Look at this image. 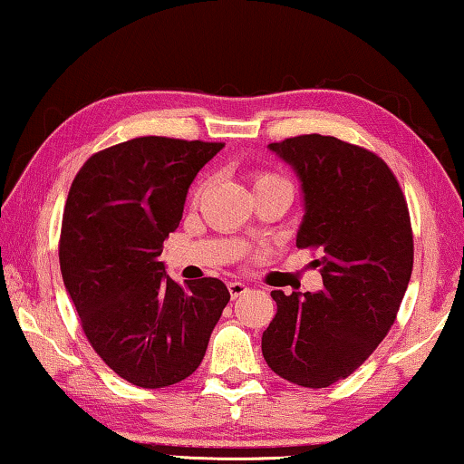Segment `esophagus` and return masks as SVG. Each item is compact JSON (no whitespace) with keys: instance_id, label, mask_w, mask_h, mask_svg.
Returning a JSON list of instances; mask_svg holds the SVG:
<instances>
[{"instance_id":"34e87169","label":"esophagus","mask_w":464,"mask_h":464,"mask_svg":"<svg viewBox=\"0 0 464 464\" xmlns=\"http://www.w3.org/2000/svg\"><path fill=\"white\" fill-rule=\"evenodd\" d=\"M227 286H229V293H231L233 299H237V297L246 295V293H247V285L239 283V281H231Z\"/></svg>"}]
</instances>
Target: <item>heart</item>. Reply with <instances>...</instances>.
Segmentation results:
<instances>
[{
	"label": "heart",
	"mask_w": 464,
	"mask_h": 464,
	"mask_svg": "<svg viewBox=\"0 0 464 464\" xmlns=\"http://www.w3.org/2000/svg\"><path fill=\"white\" fill-rule=\"evenodd\" d=\"M254 189L258 192V189H264V188H281V189H286V192H291V183L286 181L285 178H281V175L276 173H266V171H256L254 173ZM202 188H198L194 192V200L198 196H200Z\"/></svg>",
	"instance_id": "1"
}]
</instances>
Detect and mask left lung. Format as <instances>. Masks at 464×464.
Returning <instances> with one entry per match:
<instances>
[{
  "label": "left lung",
  "instance_id": "left-lung-1",
  "mask_svg": "<svg viewBox=\"0 0 464 464\" xmlns=\"http://www.w3.org/2000/svg\"><path fill=\"white\" fill-rule=\"evenodd\" d=\"M295 169L305 215L297 247L320 254L322 291H272L262 355L278 376L326 388L351 376L394 324L413 270L407 200L384 160L334 136L268 144Z\"/></svg>",
  "mask_w": 464,
  "mask_h": 464
}]
</instances>
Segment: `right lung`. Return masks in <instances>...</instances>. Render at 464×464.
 <instances>
[{"instance_id":"1","label":"right lung","mask_w":464,"mask_h":464,"mask_svg":"<svg viewBox=\"0 0 464 464\" xmlns=\"http://www.w3.org/2000/svg\"><path fill=\"white\" fill-rule=\"evenodd\" d=\"M220 142L142 136L92 154L65 200L60 266L97 355L140 388L198 370L229 291L212 276L179 286L159 262L198 171Z\"/></svg>"}]
</instances>
